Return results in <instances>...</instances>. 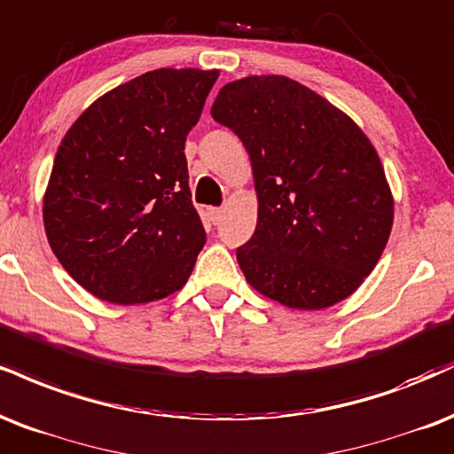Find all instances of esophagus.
Wrapping results in <instances>:
<instances>
[{"label":"esophagus","instance_id":"1","mask_svg":"<svg viewBox=\"0 0 454 454\" xmlns=\"http://www.w3.org/2000/svg\"><path fill=\"white\" fill-rule=\"evenodd\" d=\"M207 215H209V220H211V223H220L222 220H223V209L222 207H209V209H207Z\"/></svg>","mask_w":454,"mask_h":454}]
</instances>
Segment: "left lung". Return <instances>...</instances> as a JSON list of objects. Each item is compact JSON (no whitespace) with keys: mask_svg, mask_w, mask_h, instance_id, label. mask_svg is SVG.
<instances>
[{"mask_svg":"<svg viewBox=\"0 0 454 454\" xmlns=\"http://www.w3.org/2000/svg\"><path fill=\"white\" fill-rule=\"evenodd\" d=\"M211 116L239 135L251 158L258 223L237 249L249 286L302 310L351 296L393 226L391 188L364 130L286 75L228 82Z\"/></svg>","mask_w":454,"mask_h":454,"instance_id":"obj_1","label":"left lung"}]
</instances>
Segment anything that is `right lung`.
<instances>
[{
  "instance_id": "1",
  "label": "right lung",
  "mask_w": 454,
  "mask_h": 454,
  "mask_svg": "<svg viewBox=\"0 0 454 454\" xmlns=\"http://www.w3.org/2000/svg\"><path fill=\"white\" fill-rule=\"evenodd\" d=\"M220 71L154 69L106 92L59 145L43 228L92 296L145 304L185 286L205 245L185 137Z\"/></svg>"
}]
</instances>
